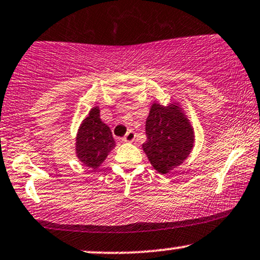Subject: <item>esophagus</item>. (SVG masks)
<instances>
[{
	"instance_id": "34e87169",
	"label": "esophagus",
	"mask_w": 260,
	"mask_h": 260,
	"mask_svg": "<svg viewBox=\"0 0 260 260\" xmlns=\"http://www.w3.org/2000/svg\"><path fill=\"white\" fill-rule=\"evenodd\" d=\"M134 139H136V134H134L133 131H128L126 136L122 138L123 143H133Z\"/></svg>"
}]
</instances>
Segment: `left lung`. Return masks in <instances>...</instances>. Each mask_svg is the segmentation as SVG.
<instances>
[{"label":"left lung","mask_w":260,"mask_h":260,"mask_svg":"<svg viewBox=\"0 0 260 260\" xmlns=\"http://www.w3.org/2000/svg\"><path fill=\"white\" fill-rule=\"evenodd\" d=\"M146 141L143 150L151 166L169 174L185 162L194 147V128L179 102L162 106L154 101L146 119Z\"/></svg>","instance_id":"1"}]
</instances>
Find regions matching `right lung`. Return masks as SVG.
Returning a JSON list of instances; mask_svg holds the SVG:
<instances>
[{"label": "right lung", "instance_id": "right-lung-1", "mask_svg": "<svg viewBox=\"0 0 260 260\" xmlns=\"http://www.w3.org/2000/svg\"><path fill=\"white\" fill-rule=\"evenodd\" d=\"M75 156L79 162L96 172L115 147L111 129L101 119L100 107H92L81 121L75 137Z\"/></svg>", "mask_w": 260, "mask_h": 260}]
</instances>
